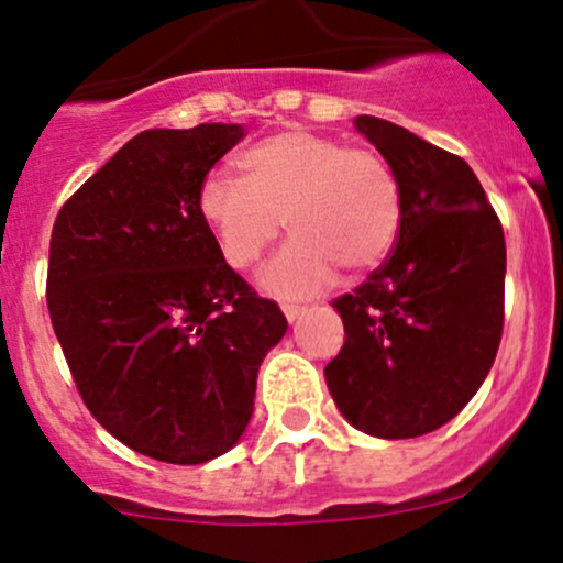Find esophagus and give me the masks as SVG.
<instances>
[{"mask_svg":"<svg viewBox=\"0 0 563 563\" xmlns=\"http://www.w3.org/2000/svg\"><path fill=\"white\" fill-rule=\"evenodd\" d=\"M283 314H286V320L288 322H294V320H299V314L303 311V307H299V303H283Z\"/></svg>","mask_w":563,"mask_h":563,"instance_id":"obj_1","label":"esophagus"}]
</instances>
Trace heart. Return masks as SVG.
<instances>
[{
	"instance_id": "obj_1",
	"label": "heart",
	"mask_w": 563,
	"mask_h": 563,
	"mask_svg": "<svg viewBox=\"0 0 563 563\" xmlns=\"http://www.w3.org/2000/svg\"><path fill=\"white\" fill-rule=\"evenodd\" d=\"M243 178L212 173L199 186V214L230 267L246 269L283 230L294 239L262 269L280 296H311L338 267L380 264L401 225V191L388 162L367 146L286 128L241 154Z\"/></svg>"
}]
</instances>
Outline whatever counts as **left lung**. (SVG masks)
Instances as JSON below:
<instances>
[{
  "label": "left lung",
  "instance_id": "1",
  "mask_svg": "<svg viewBox=\"0 0 563 563\" xmlns=\"http://www.w3.org/2000/svg\"><path fill=\"white\" fill-rule=\"evenodd\" d=\"M354 125L396 175L401 225L388 260L333 301L346 341L324 380L356 430L428 435L470 404L496 362L504 228L462 157L372 114Z\"/></svg>",
  "mask_w": 563,
  "mask_h": 563
}]
</instances>
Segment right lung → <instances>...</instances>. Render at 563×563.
Returning a JSON list of instances; mask_svg holds the SVG:
<instances>
[{
    "mask_svg": "<svg viewBox=\"0 0 563 563\" xmlns=\"http://www.w3.org/2000/svg\"><path fill=\"white\" fill-rule=\"evenodd\" d=\"M241 125L139 133L59 209L46 303L76 388L128 449L205 464L239 443L288 322L222 260L199 186Z\"/></svg>",
    "mask_w": 563,
    "mask_h": 563,
    "instance_id": "1",
    "label": "right lung"
}]
</instances>
